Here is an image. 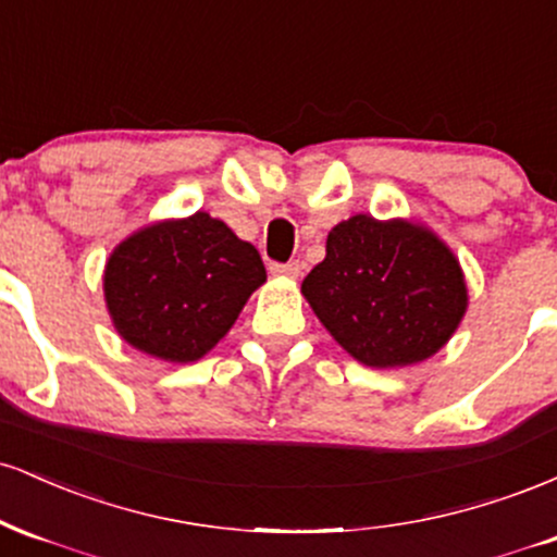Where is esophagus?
<instances>
[{
    "mask_svg": "<svg viewBox=\"0 0 557 557\" xmlns=\"http://www.w3.org/2000/svg\"><path fill=\"white\" fill-rule=\"evenodd\" d=\"M272 274H280V277H293L296 280L300 274V264L298 261H287V264H272L270 267Z\"/></svg>",
    "mask_w": 557,
    "mask_h": 557,
    "instance_id": "34e87169",
    "label": "esophagus"
}]
</instances>
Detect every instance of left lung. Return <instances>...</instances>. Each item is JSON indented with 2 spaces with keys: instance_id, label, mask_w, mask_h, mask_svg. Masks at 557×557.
I'll return each mask as SVG.
<instances>
[{
  "instance_id": "left-lung-1",
  "label": "left lung",
  "mask_w": 557,
  "mask_h": 557,
  "mask_svg": "<svg viewBox=\"0 0 557 557\" xmlns=\"http://www.w3.org/2000/svg\"><path fill=\"white\" fill-rule=\"evenodd\" d=\"M300 293L330 335L374 369L430 359L469 306L461 264L432 230L369 214L330 230L327 257Z\"/></svg>"
}]
</instances>
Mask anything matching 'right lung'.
<instances>
[{"label": "right lung", "instance_id": "right-lung-1", "mask_svg": "<svg viewBox=\"0 0 557 557\" xmlns=\"http://www.w3.org/2000/svg\"><path fill=\"white\" fill-rule=\"evenodd\" d=\"M264 280L251 243L196 212L120 243L104 267V300L125 343L154 359L188 363L227 335Z\"/></svg>", "mask_w": 557, "mask_h": 557}]
</instances>
